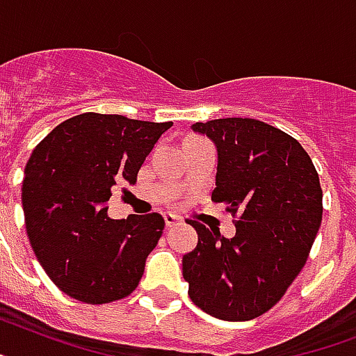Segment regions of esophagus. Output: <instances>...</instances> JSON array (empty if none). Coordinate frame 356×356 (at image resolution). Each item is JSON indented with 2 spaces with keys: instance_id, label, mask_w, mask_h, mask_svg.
I'll list each match as a JSON object with an SVG mask.
<instances>
[{
  "instance_id": "34e87169",
  "label": "esophagus",
  "mask_w": 356,
  "mask_h": 356,
  "mask_svg": "<svg viewBox=\"0 0 356 356\" xmlns=\"http://www.w3.org/2000/svg\"><path fill=\"white\" fill-rule=\"evenodd\" d=\"M163 220H165L167 227H175L176 224H180V222H181V220L176 216V214H171V213L163 214Z\"/></svg>"
}]
</instances>
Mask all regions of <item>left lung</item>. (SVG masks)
I'll return each instance as SVG.
<instances>
[{"instance_id":"left-lung-1","label":"left lung","mask_w":356,"mask_h":356,"mask_svg":"<svg viewBox=\"0 0 356 356\" xmlns=\"http://www.w3.org/2000/svg\"><path fill=\"white\" fill-rule=\"evenodd\" d=\"M191 129L216 145L211 198L238 218L233 238L189 220L198 233V245L181 260L191 300L214 318H257L286 295L309 257L322 222L318 172L295 138L260 120Z\"/></svg>"}]
</instances>
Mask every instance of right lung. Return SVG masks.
<instances>
[{"instance_id": "add662e5", "label": "right lung", "mask_w": 356, "mask_h": 356, "mask_svg": "<svg viewBox=\"0 0 356 356\" xmlns=\"http://www.w3.org/2000/svg\"><path fill=\"white\" fill-rule=\"evenodd\" d=\"M172 122L85 113L52 129L25 165L22 202L38 262L65 295L107 304L131 295L163 233L158 213L113 220L114 185L140 167Z\"/></svg>"}]
</instances>
